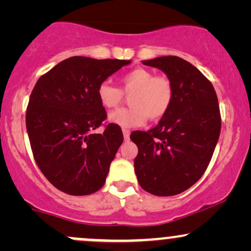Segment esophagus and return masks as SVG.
Segmentation results:
<instances>
[{"label":"esophagus","mask_w":251,"mask_h":251,"mask_svg":"<svg viewBox=\"0 0 251 251\" xmlns=\"http://www.w3.org/2000/svg\"><path fill=\"white\" fill-rule=\"evenodd\" d=\"M123 134H124V139L125 140H128L129 139V131L128 129H123Z\"/></svg>","instance_id":"esophagus-1"}]
</instances>
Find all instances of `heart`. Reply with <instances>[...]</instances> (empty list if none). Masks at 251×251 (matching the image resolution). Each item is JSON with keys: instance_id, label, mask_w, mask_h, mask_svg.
<instances>
[{"instance_id": "obj_1", "label": "heart", "mask_w": 251, "mask_h": 251, "mask_svg": "<svg viewBox=\"0 0 251 251\" xmlns=\"http://www.w3.org/2000/svg\"><path fill=\"white\" fill-rule=\"evenodd\" d=\"M122 89L108 81L98 86L97 97L102 107L116 108L123 101L124 94L129 96V108L112 112L108 122L122 128L142 126L148 119L157 120L169 111L174 99V86L165 75H154L152 71L137 67L120 77Z\"/></svg>"}]
</instances>
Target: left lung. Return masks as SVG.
<instances>
[{"instance_id": "left-lung-1", "label": "left lung", "mask_w": 251, "mask_h": 251, "mask_svg": "<svg viewBox=\"0 0 251 251\" xmlns=\"http://www.w3.org/2000/svg\"><path fill=\"white\" fill-rule=\"evenodd\" d=\"M142 62L166 74L174 99L155 127L131 134L138 146L134 171L145 191L175 196L194 185L211 160L221 133L218 99L211 82L181 57Z\"/></svg>"}]
</instances>
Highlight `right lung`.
I'll use <instances>...</instances> for the list:
<instances>
[{
	"mask_svg": "<svg viewBox=\"0 0 251 251\" xmlns=\"http://www.w3.org/2000/svg\"><path fill=\"white\" fill-rule=\"evenodd\" d=\"M131 60L72 56L37 80L25 114L35 162L60 191L72 196L97 192L122 145L119 126L108 124L97 89Z\"/></svg>",
	"mask_w": 251,
	"mask_h": 251,
	"instance_id": "1",
	"label": "right lung"
}]
</instances>
